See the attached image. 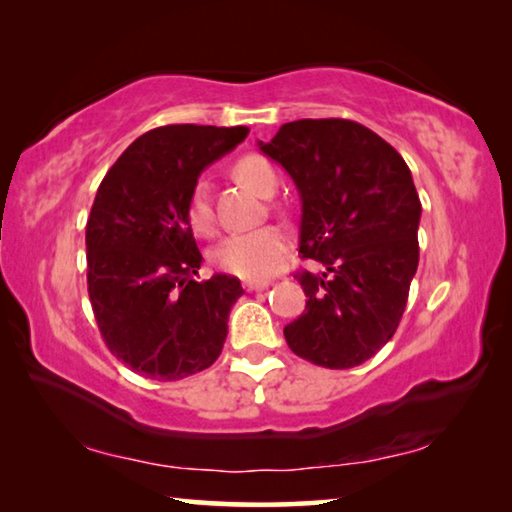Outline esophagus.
<instances>
[{"label":"esophagus","instance_id":"obj_1","mask_svg":"<svg viewBox=\"0 0 512 512\" xmlns=\"http://www.w3.org/2000/svg\"><path fill=\"white\" fill-rule=\"evenodd\" d=\"M271 287V280H244V289L246 291H259Z\"/></svg>","mask_w":512,"mask_h":512}]
</instances>
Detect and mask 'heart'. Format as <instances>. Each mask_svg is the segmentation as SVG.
Here are the masks:
<instances>
[{"instance_id": "1", "label": "heart", "mask_w": 512, "mask_h": 512, "mask_svg": "<svg viewBox=\"0 0 512 512\" xmlns=\"http://www.w3.org/2000/svg\"><path fill=\"white\" fill-rule=\"evenodd\" d=\"M235 176L259 196H271L277 187V173L273 164L255 153L241 155L235 162ZM187 221L198 235H212L214 232V210L210 201V187H207L205 180H198L192 192H189ZM287 248L289 239L277 225H259V228L225 237L214 248L212 262L225 273L246 277V280H262L280 266Z\"/></svg>"}]
</instances>
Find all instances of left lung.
Returning a JSON list of instances; mask_svg holds the SVG:
<instances>
[{"mask_svg":"<svg viewBox=\"0 0 512 512\" xmlns=\"http://www.w3.org/2000/svg\"><path fill=\"white\" fill-rule=\"evenodd\" d=\"M302 201L298 271L305 311L284 327L298 357L345 370L384 348L418 271L420 198L400 153L350 119H298L259 142Z\"/></svg>","mask_w":512,"mask_h":512,"instance_id":"8db88e82","label":"left lung"}]
</instances>
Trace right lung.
<instances>
[{"label": "right lung", "instance_id": "obj_1", "mask_svg": "<svg viewBox=\"0 0 512 512\" xmlns=\"http://www.w3.org/2000/svg\"><path fill=\"white\" fill-rule=\"evenodd\" d=\"M246 126L171 124L144 133L101 180L85 225L88 293L108 350L137 375L185 379L219 359L244 293L232 275L198 282L203 255L187 198Z\"/></svg>", "mask_w": 512, "mask_h": 512}]
</instances>
